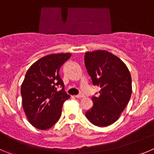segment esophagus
Instances as JSON below:
<instances>
[{
  "mask_svg": "<svg viewBox=\"0 0 154 154\" xmlns=\"http://www.w3.org/2000/svg\"><path fill=\"white\" fill-rule=\"evenodd\" d=\"M76 98L77 99H81V98H84V95L83 94V93H80V94L77 95V96H75Z\"/></svg>",
  "mask_w": 154,
  "mask_h": 154,
  "instance_id": "esophagus-1",
  "label": "esophagus"
}]
</instances>
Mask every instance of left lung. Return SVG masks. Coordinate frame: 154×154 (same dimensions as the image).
I'll list each match as a JSON object with an SVG mask.
<instances>
[{"label":"left lung","mask_w":154,"mask_h":154,"mask_svg":"<svg viewBox=\"0 0 154 154\" xmlns=\"http://www.w3.org/2000/svg\"><path fill=\"white\" fill-rule=\"evenodd\" d=\"M84 63L93 85L100 87V97H93V106L86 112L90 122L100 127L118 120L130 100L131 77L122 60L105 50L87 51Z\"/></svg>","instance_id":"8db88e82"}]
</instances>
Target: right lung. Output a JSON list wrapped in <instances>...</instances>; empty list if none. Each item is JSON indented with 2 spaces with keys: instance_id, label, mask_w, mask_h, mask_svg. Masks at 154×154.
<instances>
[{
  "instance_id": "obj_1",
  "label": "right lung",
  "mask_w": 154,
  "mask_h": 154,
  "mask_svg": "<svg viewBox=\"0 0 154 154\" xmlns=\"http://www.w3.org/2000/svg\"><path fill=\"white\" fill-rule=\"evenodd\" d=\"M70 53L51 54L41 57L28 69L21 85L23 107L30 124L40 130L52 127L59 119L62 106L70 98L59 75L60 67ZM56 85L63 89L57 91Z\"/></svg>"
}]
</instances>
